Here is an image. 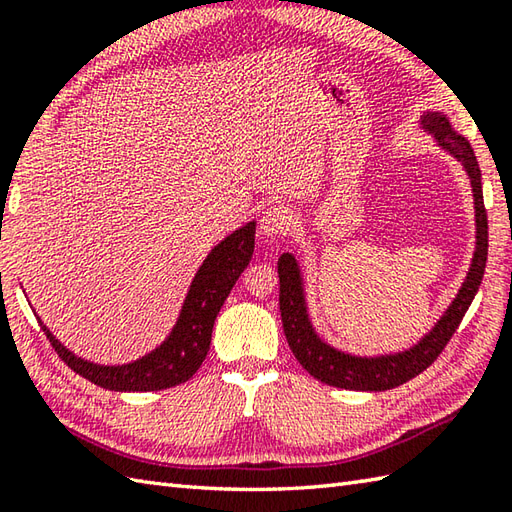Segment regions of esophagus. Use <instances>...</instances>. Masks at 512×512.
I'll use <instances>...</instances> for the list:
<instances>
[{
    "instance_id": "34e87169",
    "label": "esophagus",
    "mask_w": 512,
    "mask_h": 512,
    "mask_svg": "<svg viewBox=\"0 0 512 512\" xmlns=\"http://www.w3.org/2000/svg\"><path fill=\"white\" fill-rule=\"evenodd\" d=\"M288 228L290 220L284 206H268L262 217H259V233L264 237H281L288 233Z\"/></svg>"
}]
</instances>
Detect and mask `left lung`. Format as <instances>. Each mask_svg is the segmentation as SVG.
<instances>
[{
  "instance_id": "obj_1",
  "label": "left lung",
  "mask_w": 512,
  "mask_h": 512,
  "mask_svg": "<svg viewBox=\"0 0 512 512\" xmlns=\"http://www.w3.org/2000/svg\"><path fill=\"white\" fill-rule=\"evenodd\" d=\"M420 125L424 127V132H429L436 138L440 149H444L460 162L466 176L471 180L475 206V250L469 273H466L458 295L449 303V308L444 310L442 317L433 323V328L418 343H413L402 352L361 356L343 352L339 347L321 339L310 319L306 284H303L297 257L292 253L281 255L277 270L279 310L281 323H284V334L299 365L325 385L354 391H385L418 376L436 361L438 354L444 350V345L449 343L466 310H469L471 301L475 299L477 288L482 284L488 255V220L482 195V173L480 165H477L475 151L469 140L455 132L447 114L424 112L420 116Z\"/></svg>"
}]
</instances>
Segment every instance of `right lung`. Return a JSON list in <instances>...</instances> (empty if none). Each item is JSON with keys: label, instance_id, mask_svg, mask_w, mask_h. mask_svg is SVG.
Returning a JSON list of instances; mask_svg holds the SVG:
<instances>
[{"label": "right lung", "instance_id": "right-lung-1", "mask_svg": "<svg viewBox=\"0 0 512 512\" xmlns=\"http://www.w3.org/2000/svg\"><path fill=\"white\" fill-rule=\"evenodd\" d=\"M255 248V222L237 228L220 244L211 248L202 266L195 273L187 297H184L180 317L169 336L156 350L125 365H99L74 356L61 345L41 321L48 341L63 358L65 365L90 383L112 391H158L176 387L198 372L209 354L211 334L217 312L224 306L228 292L244 273Z\"/></svg>", "mask_w": 512, "mask_h": 512}]
</instances>
